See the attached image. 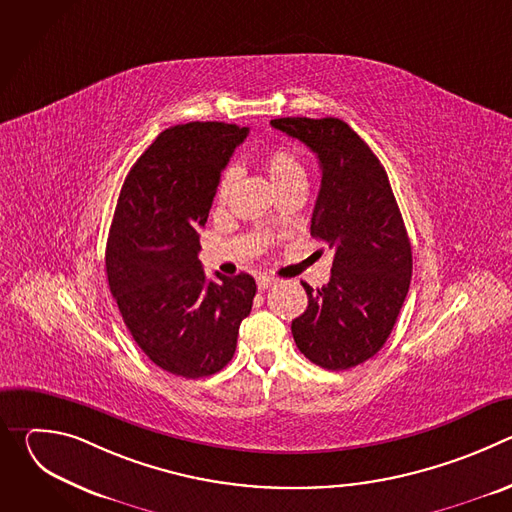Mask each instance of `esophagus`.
Wrapping results in <instances>:
<instances>
[{
  "label": "esophagus",
  "mask_w": 512,
  "mask_h": 512,
  "mask_svg": "<svg viewBox=\"0 0 512 512\" xmlns=\"http://www.w3.org/2000/svg\"><path fill=\"white\" fill-rule=\"evenodd\" d=\"M275 281H277V279L271 277V275H259V277H257V287H259V289H267V287L273 285Z\"/></svg>",
  "instance_id": "1"
}]
</instances>
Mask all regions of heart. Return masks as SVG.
Listing matches in <instances>:
<instances>
[{"label": "heart", "instance_id": "obj_1", "mask_svg": "<svg viewBox=\"0 0 512 512\" xmlns=\"http://www.w3.org/2000/svg\"><path fill=\"white\" fill-rule=\"evenodd\" d=\"M265 166H267V174H269L275 190L285 188V186H294V184H306V170H304L302 160L296 156V152H291L287 148L271 150L265 160ZM237 178H239L237 166L225 168L221 182H218V190H216L218 200H225L229 196Z\"/></svg>", "mask_w": 512, "mask_h": 512}]
</instances>
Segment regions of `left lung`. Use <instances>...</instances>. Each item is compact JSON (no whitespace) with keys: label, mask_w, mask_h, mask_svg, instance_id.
<instances>
[{"label":"left lung","mask_w":512,"mask_h":512,"mask_svg":"<svg viewBox=\"0 0 512 512\" xmlns=\"http://www.w3.org/2000/svg\"><path fill=\"white\" fill-rule=\"evenodd\" d=\"M271 125L316 154L322 170L312 237L332 251L330 281H302L306 312L291 322L300 352L328 371H346L387 342L411 281V243L389 176L342 119L281 117Z\"/></svg>","instance_id":"obj_1"}]
</instances>
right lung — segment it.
Here are the masks:
<instances>
[{
  "label": "right lung",
  "mask_w": 512,
  "mask_h": 512,
  "mask_svg": "<svg viewBox=\"0 0 512 512\" xmlns=\"http://www.w3.org/2000/svg\"><path fill=\"white\" fill-rule=\"evenodd\" d=\"M249 129L192 121L162 131L127 174L109 231L111 294L160 369L200 379L225 369L255 298L247 273L206 279L198 259L221 172Z\"/></svg>",
  "instance_id": "1"
}]
</instances>
